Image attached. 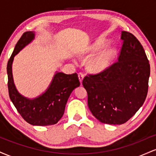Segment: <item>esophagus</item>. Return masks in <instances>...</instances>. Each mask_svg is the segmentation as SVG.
Instances as JSON below:
<instances>
[{
  "mask_svg": "<svg viewBox=\"0 0 156 156\" xmlns=\"http://www.w3.org/2000/svg\"><path fill=\"white\" fill-rule=\"evenodd\" d=\"M84 78V75L83 74V73H80L79 74H78V78H79V80L80 83H82V81H83V79Z\"/></svg>",
  "mask_w": 156,
  "mask_h": 156,
  "instance_id": "1",
  "label": "esophagus"
}]
</instances>
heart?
<instances>
[{"label": "heart", "instance_id": "obj_1", "mask_svg": "<svg viewBox=\"0 0 156 156\" xmlns=\"http://www.w3.org/2000/svg\"><path fill=\"white\" fill-rule=\"evenodd\" d=\"M103 46H104L103 44L95 43L91 47L89 51L91 53H94L101 49ZM116 53H117L116 48L111 47L104 50L95 56L92 57L89 62V67L90 70L94 73H100L105 70L110 65L111 62L115 57Z\"/></svg>", "mask_w": 156, "mask_h": 156}]
</instances>
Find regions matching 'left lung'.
Here are the masks:
<instances>
[{
    "instance_id": "obj_1",
    "label": "left lung",
    "mask_w": 156,
    "mask_h": 156,
    "mask_svg": "<svg viewBox=\"0 0 156 156\" xmlns=\"http://www.w3.org/2000/svg\"><path fill=\"white\" fill-rule=\"evenodd\" d=\"M117 62L102 73L83 80L88 106L103 123L122 125L130 119L146 99L150 67L144 48L136 37L122 31Z\"/></svg>"
}]
</instances>
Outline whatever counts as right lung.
<instances>
[{"mask_svg":"<svg viewBox=\"0 0 156 156\" xmlns=\"http://www.w3.org/2000/svg\"><path fill=\"white\" fill-rule=\"evenodd\" d=\"M34 38V31H26L16 44L7 64L9 94L17 112L27 122L32 125L46 126L56 124L60 120L68 98L73 91L79 87L80 81L76 73L67 75L55 72L48 88L41 95L33 99L22 95L14 82L12 63L15 55Z\"/></svg>","mask_w":156,"mask_h":156,"instance_id":"1","label":"right lung"}]
</instances>
